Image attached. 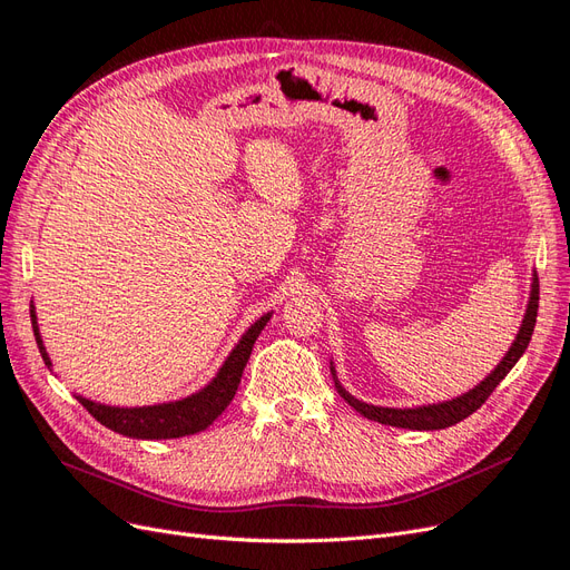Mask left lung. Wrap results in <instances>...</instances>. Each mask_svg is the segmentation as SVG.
Segmentation results:
<instances>
[{
    "instance_id": "obj_1",
    "label": "left lung",
    "mask_w": 570,
    "mask_h": 570,
    "mask_svg": "<svg viewBox=\"0 0 570 570\" xmlns=\"http://www.w3.org/2000/svg\"><path fill=\"white\" fill-rule=\"evenodd\" d=\"M538 306H540V281L538 273L532 275V289H530V302H528V312L523 318V325L519 335H515L511 350L507 352V356L499 361V366L482 381L480 385H475L473 390H469L465 394L456 396L452 402H442V404H428V406H419V409H387V406H373L366 402H358L354 396L340 385V381L335 377V368L333 371V381L335 387L340 392V396L350 406H354L361 416H366L368 421H377L383 425H394V428H411V430H442L450 428L463 419H469L473 411H478L482 404L488 402V396L492 394V390L504 381L507 373L515 366V361L523 356V352L528 350V342L532 337L534 331V321H538Z\"/></svg>"
}]
</instances>
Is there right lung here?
<instances>
[{
  "label": "right lung",
  "instance_id": "add662e5",
  "mask_svg": "<svg viewBox=\"0 0 570 570\" xmlns=\"http://www.w3.org/2000/svg\"><path fill=\"white\" fill-rule=\"evenodd\" d=\"M30 318H32V333H36L40 354L45 358V364L51 366V361L42 347L36 312H30ZM268 318H271V314L258 318L243 335V340L237 342V347L230 352L226 364L220 366L214 381L202 392L187 396V400L168 402V404H159V406H140V409L105 406V404L85 400V396H76V400L90 411V416H95L101 425H107L109 430H114V433H120V435L137 438V440H170V438L195 435V433H199V430L209 428L233 402V396L239 385V377H243V371L249 361L254 342H256L258 333L264 331Z\"/></svg>",
  "mask_w": 570,
  "mask_h": 570
}]
</instances>
